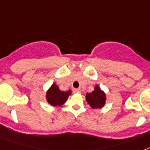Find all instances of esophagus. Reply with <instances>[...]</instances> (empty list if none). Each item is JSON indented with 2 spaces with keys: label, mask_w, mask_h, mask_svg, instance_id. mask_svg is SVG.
I'll return each instance as SVG.
<instances>
[{
  "label": "esophagus",
  "mask_w": 150,
  "mask_h": 150,
  "mask_svg": "<svg viewBox=\"0 0 150 150\" xmlns=\"http://www.w3.org/2000/svg\"><path fill=\"white\" fill-rule=\"evenodd\" d=\"M74 92L76 93H81V89H74Z\"/></svg>",
  "instance_id": "1"
}]
</instances>
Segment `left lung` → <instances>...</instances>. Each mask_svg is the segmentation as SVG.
I'll return each mask as SVG.
<instances>
[{"mask_svg": "<svg viewBox=\"0 0 150 150\" xmlns=\"http://www.w3.org/2000/svg\"><path fill=\"white\" fill-rule=\"evenodd\" d=\"M86 100L92 109H100L105 106L107 96L104 91L100 89V86L96 85L93 91L86 93Z\"/></svg>", "mask_w": 150, "mask_h": 150, "instance_id": "obj_1", "label": "left lung"}]
</instances>
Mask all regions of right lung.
Returning <instances> with one entry per match:
<instances>
[{
    "label": "right lung",
    "mask_w": 150,
    "mask_h": 150,
    "mask_svg": "<svg viewBox=\"0 0 150 150\" xmlns=\"http://www.w3.org/2000/svg\"><path fill=\"white\" fill-rule=\"evenodd\" d=\"M71 94V90L61 91L59 86L55 83L50 86L46 93V100L52 107H61L67 101L69 96Z\"/></svg>",
    "instance_id": "right-lung-1"
}]
</instances>
